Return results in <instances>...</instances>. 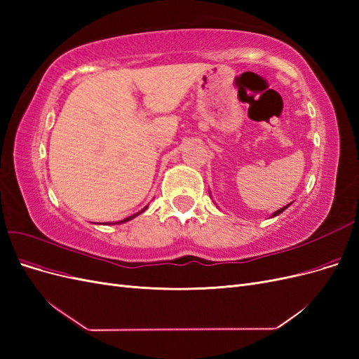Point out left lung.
<instances>
[{
  "mask_svg": "<svg viewBox=\"0 0 359 359\" xmlns=\"http://www.w3.org/2000/svg\"><path fill=\"white\" fill-rule=\"evenodd\" d=\"M290 205V203H289ZM289 205H286V206H283V208H280L278 211H276L273 215H271V217H276V215H278V214H281V212H283L286 208H289Z\"/></svg>",
  "mask_w": 359,
  "mask_h": 359,
  "instance_id": "left-lung-1",
  "label": "left lung"
}]
</instances>
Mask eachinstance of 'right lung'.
<instances>
[{
  "mask_svg": "<svg viewBox=\"0 0 359 359\" xmlns=\"http://www.w3.org/2000/svg\"><path fill=\"white\" fill-rule=\"evenodd\" d=\"M147 210V206H145V208L142 210V211H139L137 214H133V215H130V217H127V219H124V220H121V222H116V224H121V223H126V222H128V220H132V219H135V217H137L140 212H144ZM111 224H115V223H111Z\"/></svg>",
  "mask_w": 359,
  "mask_h": 359,
  "instance_id": "obj_1",
  "label": "right lung"
}]
</instances>
